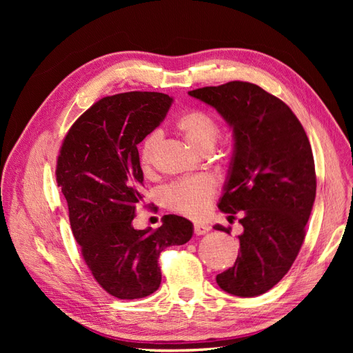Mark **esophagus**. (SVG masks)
Masks as SVG:
<instances>
[{
    "label": "esophagus",
    "instance_id": "obj_1",
    "mask_svg": "<svg viewBox=\"0 0 353 353\" xmlns=\"http://www.w3.org/2000/svg\"><path fill=\"white\" fill-rule=\"evenodd\" d=\"M209 231V227L205 225V223H194V232L197 236H201V234H206Z\"/></svg>",
    "mask_w": 353,
    "mask_h": 353
}]
</instances>
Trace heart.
<instances>
[{
    "mask_svg": "<svg viewBox=\"0 0 353 353\" xmlns=\"http://www.w3.org/2000/svg\"><path fill=\"white\" fill-rule=\"evenodd\" d=\"M174 126L190 145L201 153L212 152L221 137L218 121L209 112L201 109H191L181 113L175 119ZM160 141H162V134L152 131L143 138L138 148L140 165L145 175L153 172ZM215 196L216 183L209 175L176 179L159 191V200L166 209L187 218H201L210 208Z\"/></svg>",
    "mask_w": 353,
    "mask_h": 353,
    "instance_id": "b5f03b06",
    "label": "heart"
}]
</instances>
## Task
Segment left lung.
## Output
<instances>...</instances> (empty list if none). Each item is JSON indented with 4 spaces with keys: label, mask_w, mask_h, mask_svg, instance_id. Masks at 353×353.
<instances>
[{
    "label": "left lung",
    "mask_w": 353,
    "mask_h": 353,
    "mask_svg": "<svg viewBox=\"0 0 353 353\" xmlns=\"http://www.w3.org/2000/svg\"><path fill=\"white\" fill-rule=\"evenodd\" d=\"M188 94L213 105L236 138L219 209L230 218L241 212L243 232L236 262L216 283L234 296L263 294L292 268L306 236L316 194L311 144L292 109L258 85L232 81Z\"/></svg>",
    "instance_id": "8db88e82"
}]
</instances>
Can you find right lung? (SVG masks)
<instances>
[{"label": "right lung", "mask_w": 353, "mask_h": 353, "mask_svg": "<svg viewBox=\"0 0 353 353\" xmlns=\"http://www.w3.org/2000/svg\"><path fill=\"white\" fill-rule=\"evenodd\" d=\"M172 99L162 92L108 95L83 112L63 138L56 181L83 262L103 290L117 299L154 293L159 256L193 236V223L165 215L156 230H135L143 205L138 144L162 122Z\"/></svg>", "instance_id": "obj_1"}]
</instances>
